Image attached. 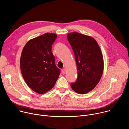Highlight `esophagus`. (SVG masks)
<instances>
[{"instance_id":"1","label":"esophagus","mask_w":129,"mask_h":129,"mask_svg":"<svg viewBox=\"0 0 129 129\" xmlns=\"http://www.w3.org/2000/svg\"><path fill=\"white\" fill-rule=\"evenodd\" d=\"M65 72H66V69H65V68L63 69L62 70V74H63V75H65Z\"/></svg>"}]
</instances>
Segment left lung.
Segmentation results:
<instances>
[{
  "instance_id": "obj_1",
  "label": "left lung",
  "mask_w": 129,
  "mask_h": 129,
  "mask_svg": "<svg viewBox=\"0 0 129 129\" xmlns=\"http://www.w3.org/2000/svg\"><path fill=\"white\" fill-rule=\"evenodd\" d=\"M67 39L74 52L78 70L77 81L71 83V87L79 94L87 93L95 87L102 76V52L92 37L73 32L67 34Z\"/></svg>"
}]
</instances>
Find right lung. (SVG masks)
Listing matches in <instances>:
<instances>
[{
	"label": "right lung",
	"mask_w": 129,
	"mask_h": 129,
	"mask_svg": "<svg viewBox=\"0 0 129 129\" xmlns=\"http://www.w3.org/2000/svg\"><path fill=\"white\" fill-rule=\"evenodd\" d=\"M57 37L56 34H44L29 40L22 51L20 65L22 77L27 86L39 94L51 90L60 75L51 52Z\"/></svg>",
	"instance_id": "obj_1"
}]
</instances>
